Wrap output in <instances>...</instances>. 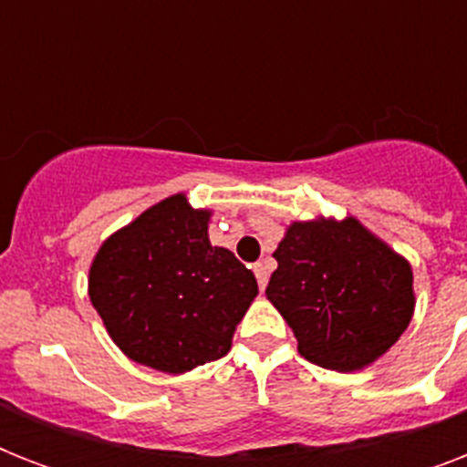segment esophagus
<instances>
[{
    "label": "esophagus",
    "mask_w": 467,
    "mask_h": 467,
    "mask_svg": "<svg viewBox=\"0 0 467 467\" xmlns=\"http://www.w3.org/2000/svg\"><path fill=\"white\" fill-rule=\"evenodd\" d=\"M254 274H256V281H259V288H266V281H269V266H266V262H259L254 266Z\"/></svg>",
    "instance_id": "obj_1"
}]
</instances>
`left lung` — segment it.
<instances>
[{
  "instance_id": "8db88e82",
  "label": "left lung",
  "mask_w": 467,
  "mask_h": 467,
  "mask_svg": "<svg viewBox=\"0 0 467 467\" xmlns=\"http://www.w3.org/2000/svg\"><path fill=\"white\" fill-rule=\"evenodd\" d=\"M274 259L266 298L322 368H366L412 322V266L354 215L296 220Z\"/></svg>"
}]
</instances>
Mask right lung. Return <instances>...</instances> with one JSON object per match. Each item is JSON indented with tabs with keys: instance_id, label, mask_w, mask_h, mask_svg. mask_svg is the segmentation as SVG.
Here are the masks:
<instances>
[{
	"instance_id": "1",
	"label": "right lung",
	"mask_w": 467,
	"mask_h": 467,
	"mask_svg": "<svg viewBox=\"0 0 467 467\" xmlns=\"http://www.w3.org/2000/svg\"><path fill=\"white\" fill-rule=\"evenodd\" d=\"M211 215L174 193L99 247L91 306L130 361L176 376L233 347L259 285L230 249L213 247Z\"/></svg>"
}]
</instances>
